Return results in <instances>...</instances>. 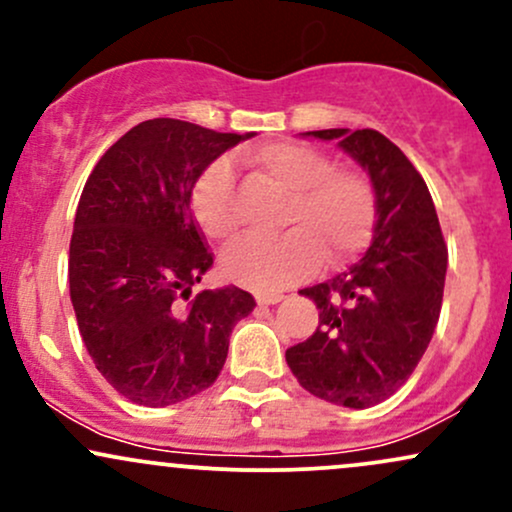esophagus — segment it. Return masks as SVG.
<instances>
[{
    "label": "esophagus",
    "instance_id": "obj_1",
    "mask_svg": "<svg viewBox=\"0 0 512 512\" xmlns=\"http://www.w3.org/2000/svg\"><path fill=\"white\" fill-rule=\"evenodd\" d=\"M281 293H257V303L260 305H276L281 303Z\"/></svg>",
    "mask_w": 512,
    "mask_h": 512
}]
</instances>
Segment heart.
Returning a JSON list of instances; mask_svg holds the SVG:
<instances>
[{
    "instance_id": "obj_1",
    "label": "heart",
    "mask_w": 512,
    "mask_h": 512,
    "mask_svg": "<svg viewBox=\"0 0 512 512\" xmlns=\"http://www.w3.org/2000/svg\"><path fill=\"white\" fill-rule=\"evenodd\" d=\"M248 163L269 185L286 195L279 238H240L221 257L233 284L274 293L308 279L322 257L332 267L349 262L368 245L378 216L370 180L354 168H332L313 146L296 142L264 144ZM192 211L204 233L226 240L238 228L236 170L219 158L204 170L192 192Z\"/></svg>"
}]
</instances>
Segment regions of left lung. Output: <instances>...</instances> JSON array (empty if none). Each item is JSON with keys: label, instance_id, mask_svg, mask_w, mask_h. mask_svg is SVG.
<instances>
[{"label": "left lung", "instance_id": "obj_1", "mask_svg": "<svg viewBox=\"0 0 512 512\" xmlns=\"http://www.w3.org/2000/svg\"><path fill=\"white\" fill-rule=\"evenodd\" d=\"M337 139L375 190L373 243L354 267L298 291L320 325L286 351L310 395L349 409L380 404L409 380L438 325L448 248L431 192L402 149L375 129H317Z\"/></svg>", "mask_w": 512, "mask_h": 512}]
</instances>
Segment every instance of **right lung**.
<instances>
[{"label":"right lung","instance_id":"obj_1","mask_svg":"<svg viewBox=\"0 0 512 512\" xmlns=\"http://www.w3.org/2000/svg\"><path fill=\"white\" fill-rule=\"evenodd\" d=\"M250 137L156 117L117 139L88 175L69 243V296L88 356L129 402L168 407L214 385L233 327L255 308L238 286L185 303L214 264L192 190Z\"/></svg>","mask_w":512,"mask_h":512}]
</instances>
